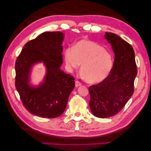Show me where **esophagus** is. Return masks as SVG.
Instances as JSON below:
<instances>
[{"mask_svg": "<svg viewBox=\"0 0 151 151\" xmlns=\"http://www.w3.org/2000/svg\"><path fill=\"white\" fill-rule=\"evenodd\" d=\"M82 86V83L81 82H79L78 81H75V87L76 88H78L79 86Z\"/></svg>", "mask_w": 151, "mask_h": 151, "instance_id": "1", "label": "esophagus"}]
</instances>
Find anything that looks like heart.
Returning a JSON list of instances; mask_svg holds the SVG:
<instances>
[{
	"label": "heart",
	"instance_id": "b5f03b06",
	"mask_svg": "<svg viewBox=\"0 0 151 151\" xmlns=\"http://www.w3.org/2000/svg\"><path fill=\"white\" fill-rule=\"evenodd\" d=\"M64 58L69 70L81 65V71L86 82L99 83L106 78L114 65V56L101 45L89 40H81L65 49Z\"/></svg>",
	"mask_w": 151,
	"mask_h": 151
}]
</instances>
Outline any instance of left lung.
Returning <instances> with one entry per match:
<instances>
[{
  "label": "left lung",
  "mask_w": 151,
  "mask_h": 151,
  "mask_svg": "<svg viewBox=\"0 0 151 151\" xmlns=\"http://www.w3.org/2000/svg\"><path fill=\"white\" fill-rule=\"evenodd\" d=\"M104 37L115 53L114 65L106 78L89 87V106L99 118L114 116L124 108L134 93L137 73L132 47L115 34L106 32Z\"/></svg>",
  "instance_id": "1"
}]
</instances>
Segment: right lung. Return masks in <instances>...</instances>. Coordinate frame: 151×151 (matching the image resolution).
<instances>
[{
  "instance_id": "1",
  "label": "right lung",
  "mask_w": 151,
  "mask_h": 151,
  "mask_svg": "<svg viewBox=\"0 0 151 151\" xmlns=\"http://www.w3.org/2000/svg\"><path fill=\"white\" fill-rule=\"evenodd\" d=\"M64 34L46 32L24 45L15 62V87L24 108L30 114L45 118L62 115L75 78L60 69L63 63L62 46ZM43 61L47 67L44 82L37 88L28 84L30 69Z\"/></svg>"
}]
</instances>
